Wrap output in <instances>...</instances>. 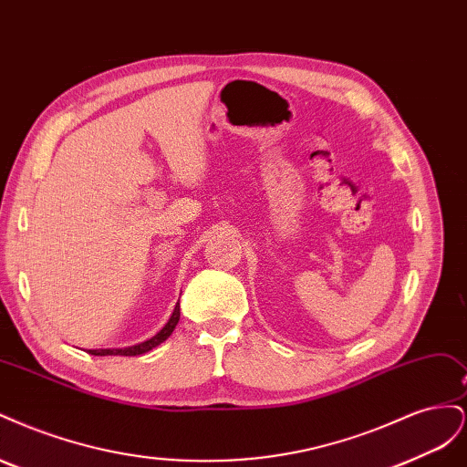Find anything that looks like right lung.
Listing matches in <instances>:
<instances>
[{
	"instance_id": "right-lung-1",
	"label": "right lung",
	"mask_w": 467,
	"mask_h": 467,
	"mask_svg": "<svg viewBox=\"0 0 467 467\" xmlns=\"http://www.w3.org/2000/svg\"><path fill=\"white\" fill-rule=\"evenodd\" d=\"M179 316H181V312H179V304H177L175 309H173V316L169 317V321L165 323V327L158 335H153L151 338H148V341H144V343L134 345V347H126V348H99V350H89V352H91V355H95V357H112V355L138 357V355H144V352H150L151 348L161 345L165 338L173 333L175 325L179 323Z\"/></svg>"
}]
</instances>
